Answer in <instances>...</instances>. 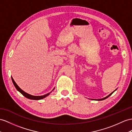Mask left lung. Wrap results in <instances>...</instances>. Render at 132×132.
<instances>
[{"mask_svg": "<svg viewBox=\"0 0 132 132\" xmlns=\"http://www.w3.org/2000/svg\"><path fill=\"white\" fill-rule=\"evenodd\" d=\"M113 93H114V92H113V93H111L110 94V95H108V96H106V97H104V98H103V99H99V100H103L105 99H106V98H107V97H109V96H110V95H111V94H112Z\"/></svg>", "mask_w": 132, "mask_h": 132, "instance_id": "8db88e82", "label": "left lung"}]
</instances>
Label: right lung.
<instances>
[{
  "mask_svg": "<svg viewBox=\"0 0 132 132\" xmlns=\"http://www.w3.org/2000/svg\"><path fill=\"white\" fill-rule=\"evenodd\" d=\"M12 80L13 83V84H14V85L15 87V88L16 89V90H17L18 92L21 93L23 96H24L26 97H27V98H28V99H32V100H40V99L45 98V97H46L47 96H48L49 94H50V93L46 94V95H42V96H33V95H29V94L24 92V91H23L21 88H20V87L17 85V84L15 83V82L14 81V80H13L12 77Z\"/></svg>",
  "mask_w": 132,
  "mask_h": 132,
  "instance_id": "1",
  "label": "right lung"
}]
</instances>
